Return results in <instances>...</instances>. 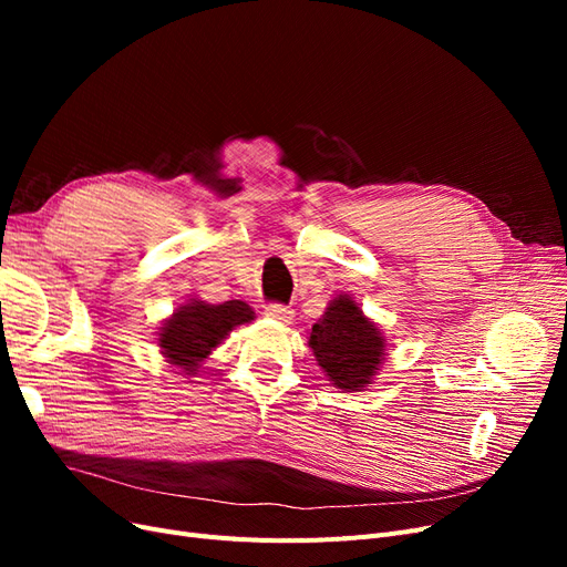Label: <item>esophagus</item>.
Returning a JSON list of instances; mask_svg holds the SVG:
<instances>
[{
    "mask_svg": "<svg viewBox=\"0 0 567 567\" xmlns=\"http://www.w3.org/2000/svg\"><path fill=\"white\" fill-rule=\"evenodd\" d=\"M265 315L269 319H277V321H284V323H288L290 319H293V310H290V307H286V305H279V302L265 305Z\"/></svg>",
    "mask_w": 567,
    "mask_h": 567,
    "instance_id": "34e87169",
    "label": "esophagus"
}]
</instances>
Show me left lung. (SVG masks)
<instances>
[{
	"mask_svg": "<svg viewBox=\"0 0 567 567\" xmlns=\"http://www.w3.org/2000/svg\"><path fill=\"white\" fill-rule=\"evenodd\" d=\"M310 348L340 390H364L385 359V338L350 296H338L312 326Z\"/></svg>",
	"mask_w": 567,
	"mask_h": 567,
	"instance_id": "left-lung-1",
	"label": "left lung"
}]
</instances>
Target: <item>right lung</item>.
Here are the masks:
<instances>
[{
    "mask_svg": "<svg viewBox=\"0 0 567 567\" xmlns=\"http://www.w3.org/2000/svg\"><path fill=\"white\" fill-rule=\"evenodd\" d=\"M255 312L244 300H227L221 305H208L194 300L182 305L179 310L161 326L158 346L169 364L184 373H196L200 362L208 357L229 331L238 323H250Z\"/></svg>",
    "mask_w": 567,
    "mask_h": 567,
    "instance_id": "right-lung-1",
    "label": "right lung"
}]
</instances>
